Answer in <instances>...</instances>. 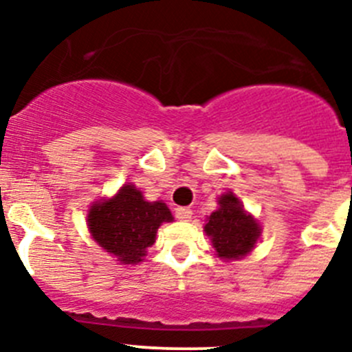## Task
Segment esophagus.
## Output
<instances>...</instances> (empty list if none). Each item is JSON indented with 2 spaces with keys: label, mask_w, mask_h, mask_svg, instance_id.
<instances>
[{
  "label": "esophagus",
  "mask_w": 352,
  "mask_h": 352,
  "mask_svg": "<svg viewBox=\"0 0 352 352\" xmlns=\"http://www.w3.org/2000/svg\"><path fill=\"white\" fill-rule=\"evenodd\" d=\"M176 219L190 220L192 219V210H190V208H185V206L176 208Z\"/></svg>",
  "instance_id": "34e87169"
}]
</instances>
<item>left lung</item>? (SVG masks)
Returning <instances> with one entry per match:
<instances>
[{
  "label": "left lung",
  "instance_id": "left-lung-1",
  "mask_svg": "<svg viewBox=\"0 0 352 352\" xmlns=\"http://www.w3.org/2000/svg\"><path fill=\"white\" fill-rule=\"evenodd\" d=\"M204 232L210 236L220 259L234 261L250 254L256 247L261 226L243 210L241 201L232 192H226L219 197V210L208 217Z\"/></svg>",
  "mask_w": 352,
  "mask_h": 352
}]
</instances>
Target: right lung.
Listing matches in <instances>:
<instances>
[{
    "label": "right lung",
    "mask_w": 352,
    "mask_h": 352,
    "mask_svg": "<svg viewBox=\"0 0 352 352\" xmlns=\"http://www.w3.org/2000/svg\"><path fill=\"white\" fill-rule=\"evenodd\" d=\"M164 222H173L167 204L146 201L135 185H123L114 197L96 201L88 213L93 239L123 264L141 263Z\"/></svg>",
    "instance_id": "1"
}]
</instances>
